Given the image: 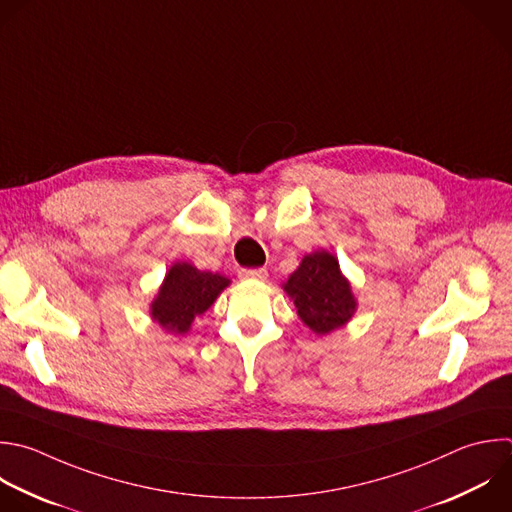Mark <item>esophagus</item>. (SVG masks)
<instances>
[{
  "label": "esophagus",
  "instance_id": "1",
  "mask_svg": "<svg viewBox=\"0 0 512 512\" xmlns=\"http://www.w3.org/2000/svg\"><path fill=\"white\" fill-rule=\"evenodd\" d=\"M238 274L244 280H266L268 278V270L266 268H242Z\"/></svg>",
  "mask_w": 512,
  "mask_h": 512
}]
</instances>
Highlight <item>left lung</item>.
<instances>
[{
	"label": "left lung",
	"mask_w": 512,
	"mask_h": 512,
	"mask_svg": "<svg viewBox=\"0 0 512 512\" xmlns=\"http://www.w3.org/2000/svg\"><path fill=\"white\" fill-rule=\"evenodd\" d=\"M284 292L294 302L300 320L316 334L342 328L356 312L350 282L340 272L336 256L326 250L306 254L284 282Z\"/></svg>",
	"instance_id": "obj_1"
}]
</instances>
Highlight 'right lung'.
<instances>
[{"instance_id":"1","label":"right lung","mask_w":512,"mask_h":512,"mask_svg":"<svg viewBox=\"0 0 512 512\" xmlns=\"http://www.w3.org/2000/svg\"><path fill=\"white\" fill-rule=\"evenodd\" d=\"M230 286V278L222 274L202 272L188 262H176L150 304V314L164 330L172 334H186L196 316L204 314Z\"/></svg>"}]
</instances>
